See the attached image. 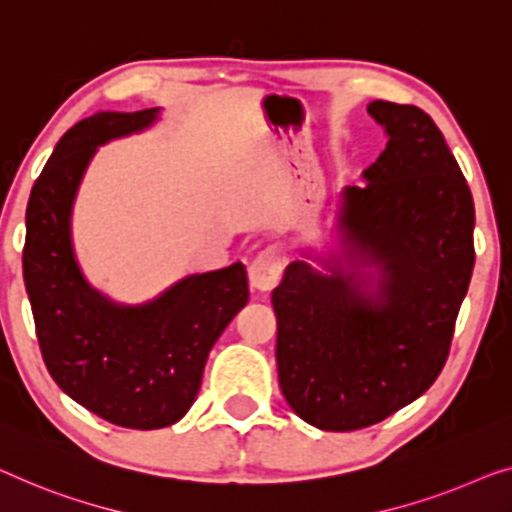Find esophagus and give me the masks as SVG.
<instances>
[{
    "label": "esophagus",
    "mask_w": 512,
    "mask_h": 512,
    "mask_svg": "<svg viewBox=\"0 0 512 512\" xmlns=\"http://www.w3.org/2000/svg\"><path fill=\"white\" fill-rule=\"evenodd\" d=\"M280 276H282V257L276 248H266L264 253H259L248 269L250 287L257 289V292H269V289L278 285Z\"/></svg>",
    "instance_id": "1"
}]
</instances>
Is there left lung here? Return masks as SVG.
I'll return each mask as SVG.
<instances>
[{
  "label": "left lung",
  "mask_w": 512,
  "mask_h": 512,
  "mask_svg": "<svg viewBox=\"0 0 512 512\" xmlns=\"http://www.w3.org/2000/svg\"><path fill=\"white\" fill-rule=\"evenodd\" d=\"M386 149L342 190L322 248L273 289L280 391L326 432L375 425L444 368L474 271V197L432 117L372 101Z\"/></svg>",
  "instance_id": "left-lung-1"
}]
</instances>
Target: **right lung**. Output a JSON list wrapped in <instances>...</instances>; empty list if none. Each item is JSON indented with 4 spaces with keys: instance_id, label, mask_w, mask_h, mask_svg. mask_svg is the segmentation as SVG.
<instances>
[{
    "instance_id": "right-lung-1",
    "label": "right lung",
    "mask_w": 512,
    "mask_h": 512,
    "mask_svg": "<svg viewBox=\"0 0 512 512\" xmlns=\"http://www.w3.org/2000/svg\"><path fill=\"white\" fill-rule=\"evenodd\" d=\"M160 108L98 112L57 142L27 204L22 276L45 368L68 398L108 423L158 430L181 421L211 347L248 303L246 266L190 273L144 303L110 299L73 246V207L98 147L149 131Z\"/></svg>"
}]
</instances>
